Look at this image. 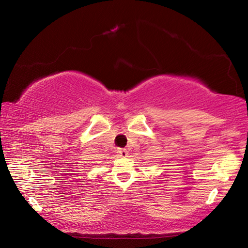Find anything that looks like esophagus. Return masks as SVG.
Segmentation results:
<instances>
[{
  "label": "esophagus",
  "instance_id": "1",
  "mask_svg": "<svg viewBox=\"0 0 248 248\" xmlns=\"http://www.w3.org/2000/svg\"><path fill=\"white\" fill-rule=\"evenodd\" d=\"M117 153L119 154V156L125 157L128 155V151L125 150V149H118V150H117Z\"/></svg>",
  "mask_w": 248,
  "mask_h": 248
}]
</instances>
